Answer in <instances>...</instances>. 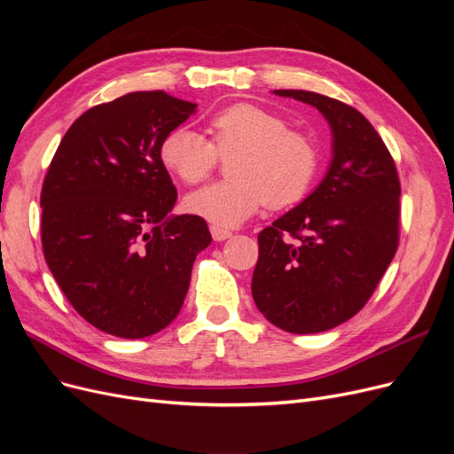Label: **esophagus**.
Listing matches in <instances>:
<instances>
[{
  "label": "esophagus",
  "instance_id": "obj_1",
  "mask_svg": "<svg viewBox=\"0 0 454 454\" xmlns=\"http://www.w3.org/2000/svg\"><path fill=\"white\" fill-rule=\"evenodd\" d=\"M210 232H212V239L215 242H222V240H227V239L232 237V232L229 229H223L219 225H210Z\"/></svg>",
  "mask_w": 454,
  "mask_h": 454
}]
</instances>
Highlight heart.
I'll return each mask as SVG.
<instances>
[{
    "instance_id": "heart-1",
    "label": "heart",
    "mask_w": 454,
    "mask_h": 454,
    "mask_svg": "<svg viewBox=\"0 0 454 454\" xmlns=\"http://www.w3.org/2000/svg\"><path fill=\"white\" fill-rule=\"evenodd\" d=\"M210 140L189 127H176L160 144L167 170L189 185L208 180L219 157L229 159L232 177L191 193L187 210L214 225L232 227L263 206L287 208L303 200L322 164V147L309 130L290 127L284 115L248 102L215 112Z\"/></svg>"
}]
</instances>
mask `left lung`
Returning <instances> with one entry per match:
<instances>
[{"label": "left lung", "instance_id": "left-lung-1", "mask_svg": "<svg viewBox=\"0 0 454 454\" xmlns=\"http://www.w3.org/2000/svg\"><path fill=\"white\" fill-rule=\"evenodd\" d=\"M314 106L333 132L322 184L257 235V309L290 333H320L358 314L400 244L395 162L358 109L309 90H274Z\"/></svg>", "mask_w": 454, "mask_h": 454}]
</instances>
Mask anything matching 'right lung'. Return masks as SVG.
Wrapping results in <instances>:
<instances>
[{"label": "right lung", "mask_w": 454, "mask_h": 454, "mask_svg": "<svg viewBox=\"0 0 454 454\" xmlns=\"http://www.w3.org/2000/svg\"><path fill=\"white\" fill-rule=\"evenodd\" d=\"M164 90L98 104L67 129L41 187V246L70 305L104 333L149 337L180 312L200 215L168 217L177 191L160 144L195 112Z\"/></svg>", "instance_id": "obj_1"}]
</instances>
